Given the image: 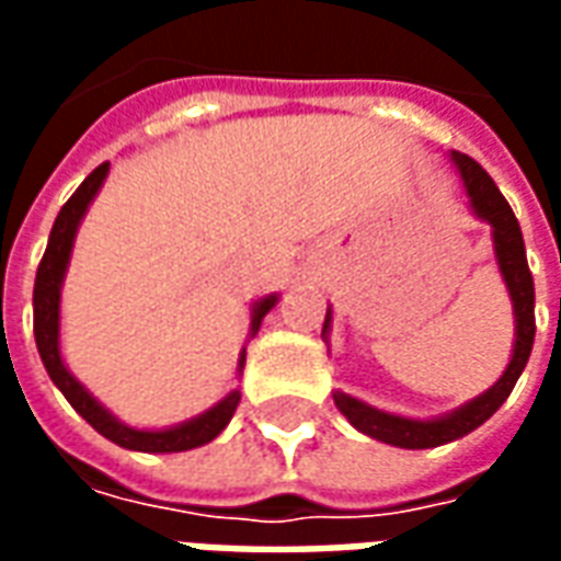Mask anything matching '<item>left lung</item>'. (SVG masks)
<instances>
[{
	"instance_id": "1",
	"label": "left lung",
	"mask_w": 561,
	"mask_h": 561,
	"mask_svg": "<svg viewBox=\"0 0 561 561\" xmlns=\"http://www.w3.org/2000/svg\"><path fill=\"white\" fill-rule=\"evenodd\" d=\"M450 161L457 164L462 188L469 195L471 213L481 221L493 228V249L499 273L505 279V288L514 304V348H511V360L502 378L493 388L483 390L481 397H474L466 405H459L454 412L442 414V417H430V421H414V417H400V414L381 412L366 402L354 400L348 393L336 390L333 402L340 409L354 430H360L376 442L385 445L405 447V450H423V447H438L447 442H457L471 430H478L483 421H490L499 405L511 397V390L517 385L519 373L526 369L531 354V342H535V282H531L529 264H526V245H523V233H519V221L514 209L507 207L505 195L499 192L493 176L483 171L481 164L462 152H450ZM330 309L324 318V330L321 336L328 340L330 333Z\"/></svg>"
}]
</instances>
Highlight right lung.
I'll return each mask as SVG.
<instances>
[{"label":"right lung","instance_id":"1","mask_svg":"<svg viewBox=\"0 0 561 561\" xmlns=\"http://www.w3.org/2000/svg\"><path fill=\"white\" fill-rule=\"evenodd\" d=\"M111 171V161L99 164L95 171L78 185V192L68 197L66 207L59 209V216L54 221V231L44 249L42 264L35 273V291H32V309H35V345L42 354V364L47 369V376L56 388L62 390V397L71 402V409L90 423L95 433H102L104 438H111L114 445L128 447V450H144V454H180V450H192L213 442L216 435L228 426V421L237 412L240 402V390H231L225 400H219L213 409L204 414H197L192 421L176 423L168 430H135L126 426L116 414L104 409L102 402L92 397L90 390L80 385L78 378L68 373L62 352H59V300H62V282H66L68 261H71V249H75V237L87 209L99 195V188L104 185V176ZM276 294L261 297L257 304H252V324H249V336H255L261 321L270 309L276 306ZM245 348L240 352L237 360V373H243Z\"/></svg>","mask_w":561,"mask_h":561}]
</instances>
